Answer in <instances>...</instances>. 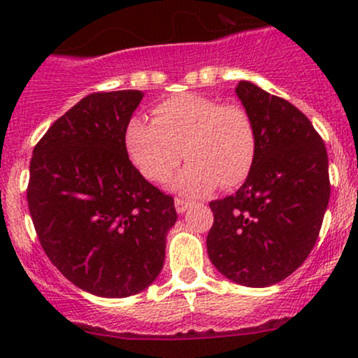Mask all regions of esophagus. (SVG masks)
Segmentation results:
<instances>
[{
    "label": "esophagus",
    "instance_id": "34e87169",
    "mask_svg": "<svg viewBox=\"0 0 358 358\" xmlns=\"http://www.w3.org/2000/svg\"><path fill=\"white\" fill-rule=\"evenodd\" d=\"M189 206H190L189 201H183V199H180V197H176L175 199V208H176V213H178V215H183V213L189 209Z\"/></svg>",
    "mask_w": 358,
    "mask_h": 358
}]
</instances>
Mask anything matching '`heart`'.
I'll return each instance as SVG.
<instances>
[{"label": "heart", "mask_w": 358, "mask_h": 358, "mask_svg": "<svg viewBox=\"0 0 358 358\" xmlns=\"http://www.w3.org/2000/svg\"><path fill=\"white\" fill-rule=\"evenodd\" d=\"M124 140L133 164L150 182H166L182 157L189 159L171 187L192 197L218 185L230 189L243 183L256 156V133L248 110L196 93L159 103L152 122L131 119Z\"/></svg>", "instance_id": "heart-1"}]
</instances>
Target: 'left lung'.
Returning a JSON list of instances; mask_svg holds the SVG:
<instances>
[{
    "label": "left lung",
    "mask_w": 358,
    "mask_h": 358,
    "mask_svg": "<svg viewBox=\"0 0 358 358\" xmlns=\"http://www.w3.org/2000/svg\"><path fill=\"white\" fill-rule=\"evenodd\" d=\"M237 96L256 133V156L234 196L211 201L206 239L220 273L266 287L291 275L317 243L331 196L329 161L310 119L287 100L239 81Z\"/></svg>",
    "instance_id": "1"
}]
</instances>
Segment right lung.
<instances>
[{
  "mask_svg": "<svg viewBox=\"0 0 358 358\" xmlns=\"http://www.w3.org/2000/svg\"><path fill=\"white\" fill-rule=\"evenodd\" d=\"M138 90L92 93L57 119L32 150L27 202L50 262L79 289L126 298L164 265L176 222L171 196L147 182L126 150Z\"/></svg>",
  "mask_w": 358,
  "mask_h": 358,
  "instance_id": "obj_1",
  "label": "right lung"
}]
</instances>
